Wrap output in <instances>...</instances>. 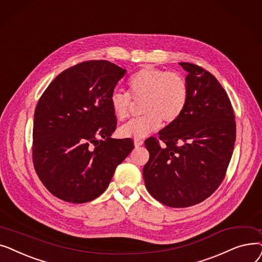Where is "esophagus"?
Instances as JSON below:
<instances>
[{
	"mask_svg": "<svg viewBox=\"0 0 262 262\" xmlns=\"http://www.w3.org/2000/svg\"><path fill=\"white\" fill-rule=\"evenodd\" d=\"M144 144V141L143 140H134V146L135 147H140Z\"/></svg>",
	"mask_w": 262,
	"mask_h": 262,
	"instance_id": "esophagus-1",
	"label": "esophagus"
}]
</instances>
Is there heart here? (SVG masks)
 I'll return each mask as SVG.
<instances>
[{
  "instance_id": "heart-1",
  "label": "heart",
  "mask_w": 262,
  "mask_h": 262,
  "mask_svg": "<svg viewBox=\"0 0 262 262\" xmlns=\"http://www.w3.org/2000/svg\"><path fill=\"white\" fill-rule=\"evenodd\" d=\"M135 102L142 103L144 116L133 119L119 129L122 138L140 140L160 129L162 120L175 122L183 113L189 99L186 80L177 72L146 66L128 80V93L115 91L110 103L115 118L127 119Z\"/></svg>"
}]
</instances>
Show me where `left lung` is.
I'll return each mask as SVG.
<instances>
[{
    "mask_svg": "<svg viewBox=\"0 0 262 262\" xmlns=\"http://www.w3.org/2000/svg\"><path fill=\"white\" fill-rule=\"evenodd\" d=\"M188 71V103L181 116L145 146L149 161L145 185L165 206L185 208L204 202L222 183L235 141V121L229 98L204 68L179 63Z\"/></svg>",
    "mask_w": 262,
    "mask_h": 262,
    "instance_id": "8db88e82",
    "label": "left lung"
}]
</instances>
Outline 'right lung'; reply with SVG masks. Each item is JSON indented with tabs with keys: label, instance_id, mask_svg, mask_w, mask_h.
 Here are the masks:
<instances>
[{
	"label": "right lung",
	"instance_id": "right-lung-1",
	"mask_svg": "<svg viewBox=\"0 0 262 262\" xmlns=\"http://www.w3.org/2000/svg\"><path fill=\"white\" fill-rule=\"evenodd\" d=\"M126 69L89 60L50 83L35 108L33 163L47 190L72 204L92 202L108 186L134 148L116 140L110 98Z\"/></svg>",
	"mask_w": 262,
	"mask_h": 262
}]
</instances>
